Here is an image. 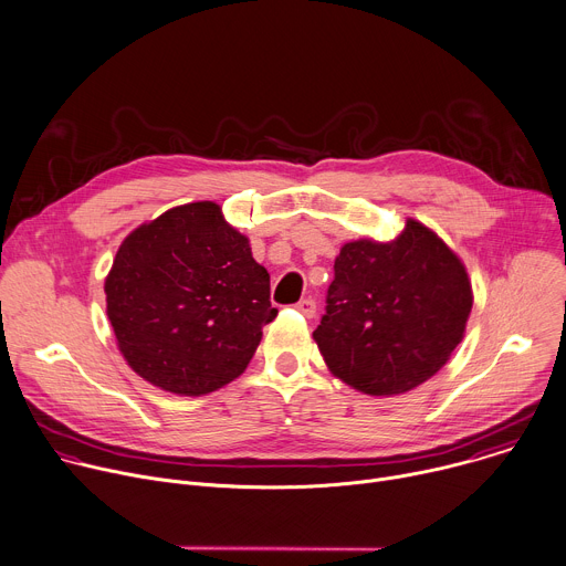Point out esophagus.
Returning <instances> with one entry per match:
<instances>
[{
	"instance_id": "1",
	"label": "esophagus",
	"mask_w": 566,
	"mask_h": 566,
	"mask_svg": "<svg viewBox=\"0 0 566 566\" xmlns=\"http://www.w3.org/2000/svg\"><path fill=\"white\" fill-rule=\"evenodd\" d=\"M295 308L304 315V317H315V302L311 297H304L295 304Z\"/></svg>"
}]
</instances>
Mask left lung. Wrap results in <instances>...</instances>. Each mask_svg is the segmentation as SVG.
Wrapping results in <instances>:
<instances>
[{
	"label": "left lung",
	"mask_w": 566,
	"mask_h": 566,
	"mask_svg": "<svg viewBox=\"0 0 566 566\" xmlns=\"http://www.w3.org/2000/svg\"><path fill=\"white\" fill-rule=\"evenodd\" d=\"M470 308L461 260L430 228L408 219L387 244L358 239L340 249L313 338L332 374L354 389L406 394L450 360Z\"/></svg>",
	"instance_id": "obj_1"
}]
</instances>
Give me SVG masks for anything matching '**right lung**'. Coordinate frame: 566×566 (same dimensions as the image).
<instances>
[{"label": "right lung", "mask_w": 566, "mask_h": 566, "mask_svg": "<svg viewBox=\"0 0 566 566\" xmlns=\"http://www.w3.org/2000/svg\"><path fill=\"white\" fill-rule=\"evenodd\" d=\"M105 293L127 365L179 396L244 374L277 315L269 271L212 201L177 206L129 232Z\"/></svg>", "instance_id": "add662e5"}]
</instances>
